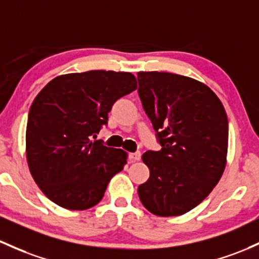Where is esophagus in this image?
<instances>
[{
  "mask_svg": "<svg viewBox=\"0 0 259 259\" xmlns=\"http://www.w3.org/2000/svg\"><path fill=\"white\" fill-rule=\"evenodd\" d=\"M129 157H130V160H133V161H139L141 158V153L139 151L133 152V153H130Z\"/></svg>",
  "mask_w": 259,
  "mask_h": 259,
  "instance_id": "1",
  "label": "esophagus"
}]
</instances>
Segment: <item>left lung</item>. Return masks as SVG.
<instances>
[{"mask_svg":"<svg viewBox=\"0 0 259 259\" xmlns=\"http://www.w3.org/2000/svg\"><path fill=\"white\" fill-rule=\"evenodd\" d=\"M139 96L161 145L146 151L150 177L138 188L157 217H178L210 194L226 166L229 121L206 84L169 72H138Z\"/></svg>","mask_w":259,"mask_h":259,"instance_id":"1","label":"left lung"}]
</instances>
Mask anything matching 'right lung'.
<instances>
[{
    "label": "right lung",
    "mask_w": 259,
    "mask_h": 259,
    "mask_svg": "<svg viewBox=\"0 0 259 259\" xmlns=\"http://www.w3.org/2000/svg\"><path fill=\"white\" fill-rule=\"evenodd\" d=\"M136 87L133 73L93 70L58 76L39 92L28 115L25 152L32 177L51 201L86 210L102 200L127 155L93 139L113 104Z\"/></svg>",
    "instance_id": "obj_1"
}]
</instances>
